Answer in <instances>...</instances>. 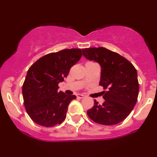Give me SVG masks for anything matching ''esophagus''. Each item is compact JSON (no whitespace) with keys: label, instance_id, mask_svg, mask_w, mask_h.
Here are the masks:
<instances>
[{"label":"esophagus","instance_id":"obj_1","mask_svg":"<svg viewBox=\"0 0 157 157\" xmlns=\"http://www.w3.org/2000/svg\"><path fill=\"white\" fill-rule=\"evenodd\" d=\"M77 98H79V99H82V98L85 97V95L83 94H77Z\"/></svg>","mask_w":157,"mask_h":157}]
</instances>
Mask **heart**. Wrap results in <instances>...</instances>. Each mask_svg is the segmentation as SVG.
<instances>
[{
	"mask_svg": "<svg viewBox=\"0 0 157 157\" xmlns=\"http://www.w3.org/2000/svg\"><path fill=\"white\" fill-rule=\"evenodd\" d=\"M87 63H94V62H87Z\"/></svg>",
	"mask_w": 157,
	"mask_h": 157,
	"instance_id": "b5f03b06",
	"label": "heart"
}]
</instances>
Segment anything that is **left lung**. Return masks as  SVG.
<instances>
[{"instance_id": "left-lung-1", "label": "left lung", "mask_w": 157, "mask_h": 157, "mask_svg": "<svg viewBox=\"0 0 157 157\" xmlns=\"http://www.w3.org/2000/svg\"><path fill=\"white\" fill-rule=\"evenodd\" d=\"M83 56L101 67L99 85L105 101L99 105L95 100L87 115L93 121L101 125H115L130 114L137 101L139 82L137 70L132 63L117 52L108 49H82Z\"/></svg>"}]
</instances>
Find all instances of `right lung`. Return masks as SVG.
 <instances>
[{
	"instance_id": "add662e5",
	"label": "right lung",
	"mask_w": 157,
	"mask_h": 157,
	"mask_svg": "<svg viewBox=\"0 0 157 157\" xmlns=\"http://www.w3.org/2000/svg\"><path fill=\"white\" fill-rule=\"evenodd\" d=\"M81 49H64L38 59L28 70L22 85L25 108L38 125L52 127L66 118L75 95L58 92V83L82 57Z\"/></svg>"
}]
</instances>
